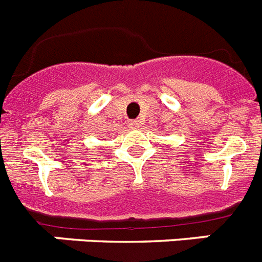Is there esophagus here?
<instances>
[{"mask_svg":"<svg viewBox=\"0 0 262 262\" xmlns=\"http://www.w3.org/2000/svg\"><path fill=\"white\" fill-rule=\"evenodd\" d=\"M128 126H129V128H138V127L140 126V123H139V120H138V119L131 120V122L128 123Z\"/></svg>","mask_w":262,"mask_h":262,"instance_id":"esophagus-1","label":"esophagus"}]
</instances>
